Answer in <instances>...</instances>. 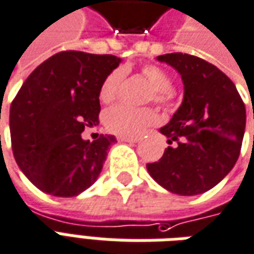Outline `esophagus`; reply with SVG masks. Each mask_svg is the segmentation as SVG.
Segmentation results:
<instances>
[{"instance_id": "obj_1", "label": "esophagus", "mask_w": 254, "mask_h": 254, "mask_svg": "<svg viewBox=\"0 0 254 254\" xmlns=\"http://www.w3.org/2000/svg\"><path fill=\"white\" fill-rule=\"evenodd\" d=\"M118 141H122V143H137L139 141V139H132V137H122V136H120L118 137Z\"/></svg>"}]
</instances>
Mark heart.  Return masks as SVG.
Instances as JSON below:
<instances>
[{
  "mask_svg": "<svg viewBox=\"0 0 254 254\" xmlns=\"http://www.w3.org/2000/svg\"><path fill=\"white\" fill-rule=\"evenodd\" d=\"M140 74L152 88L154 100L159 104L168 103L170 99V89L173 86L169 74L164 68L154 64L143 65ZM124 78L125 71L122 68H115L104 77L99 89V97L103 103L114 102L120 93ZM157 122L158 114L151 109H133L121 104L111 107L104 113L106 127L111 133L122 137H136Z\"/></svg>",
  "mask_w": 254,
  "mask_h": 254,
  "instance_id": "obj_1",
  "label": "heart"
}]
</instances>
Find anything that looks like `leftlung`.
Instances as JSON below:
<instances>
[{"mask_svg":"<svg viewBox=\"0 0 254 254\" xmlns=\"http://www.w3.org/2000/svg\"><path fill=\"white\" fill-rule=\"evenodd\" d=\"M157 60L182 75L184 96L168 125L159 129L172 145L158 162L147 164V170L173 194L206 192L238 161L245 104L231 79L206 60L180 52L161 55Z\"/></svg>","mask_w":254,"mask_h":254,"instance_id":"8db88e82","label":"left lung"}]
</instances>
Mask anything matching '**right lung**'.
I'll list each match as a JSON object with an SVG mask.
<instances>
[{
    "mask_svg": "<svg viewBox=\"0 0 254 254\" xmlns=\"http://www.w3.org/2000/svg\"><path fill=\"white\" fill-rule=\"evenodd\" d=\"M122 60L113 55L67 51L45 60L24 81L10 104L16 164L37 189L53 196H77L102 172L117 139L84 140L99 124V89Z\"/></svg>",
    "mask_w": 254,
    "mask_h": 254,
    "instance_id": "add662e5",
    "label": "right lung"
}]
</instances>
